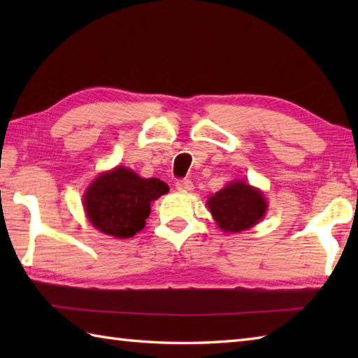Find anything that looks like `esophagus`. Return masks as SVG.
Segmentation results:
<instances>
[{"mask_svg":"<svg viewBox=\"0 0 358 358\" xmlns=\"http://www.w3.org/2000/svg\"><path fill=\"white\" fill-rule=\"evenodd\" d=\"M175 187L178 189V191H183V192H191L194 191V183L191 180H178L177 183H175Z\"/></svg>","mask_w":358,"mask_h":358,"instance_id":"esophagus-1","label":"esophagus"}]
</instances>
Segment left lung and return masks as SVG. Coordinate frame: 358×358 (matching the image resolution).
Listing matches in <instances>:
<instances>
[{"label": "left lung", "mask_w": 358, "mask_h": 358, "mask_svg": "<svg viewBox=\"0 0 358 358\" xmlns=\"http://www.w3.org/2000/svg\"><path fill=\"white\" fill-rule=\"evenodd\" d=\"M208 208L220 229L241 232L260 222L268 210V201L262 191L240 180L210 195Z\"/></svg>", "instance_id": "1"}]
</instances>
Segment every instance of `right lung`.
<instances>
[{
	"instance_id": "add662e5",
	"label": "right lung",
	"mask_w": 358,
	"mask_h": 358,
	"mask_svg": "<svg viewBox=\"0 0 358 358\" xmlns=\"http://www.w3.org/2000/svg\"><path fill=\"white\" fill-rule=\"evenodd\" d=\"M169 192L158 178H141L118 166L103 172L83 195L85 210L95 229L115 238L134 237L146 226L150 203Z\"/></svg>"
}]
</instances>
